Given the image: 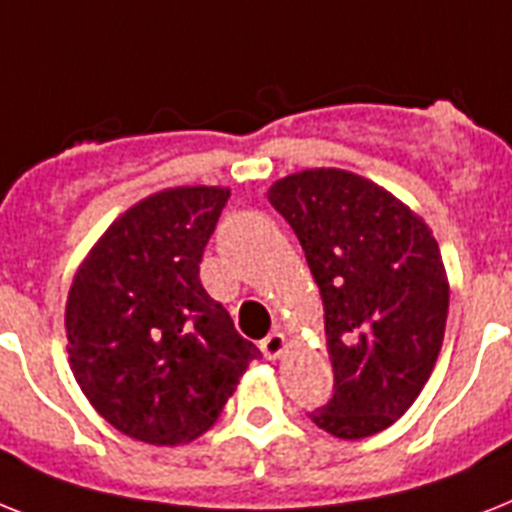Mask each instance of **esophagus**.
I'll return each mask as SVG.
<instances>
[{
  "label": "esophagus",
  "mask_w": 512,
  "mask_h": 512,
  "mask_svg": "<svg viewBox=\"0 0 512 512\" xmlns=\"http://www.w3.org/2000/svg\"><path fill=\"white\" fill-rule=\"evenodd\" d=\"M284 350H286V339L281 331H273V334H268L263 342H260V352L265 355V360H276Z\"/></svg>",
  "instance_id": "34e87169"
}]
</instances>
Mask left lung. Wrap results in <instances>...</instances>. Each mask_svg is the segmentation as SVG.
I'll list each match as a JSON object with an SVG mask.
<instances>
[{"label": "left lung", "mask_w": 512, "mask_h": 512, "mask_svg": "<svg viewBox=\"0 0 512 512\" xmlns=\"http://www.w3.org/2000/svg\"><path fill=\"white\" fill-rule=\"evenodd\" d=\"M321 289L334 394L310 421L339 439L392 426L442 350L450 286L429 226L381 186L336 168L270 186Z\"/></svg>", "instance_id": "1"}]
</instances>
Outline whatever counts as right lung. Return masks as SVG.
<instances>
[{
	"mask_svg": "<svg viewBox=\"0 0 512 512\" xmlns=\"http://www.w3.org/2000/svg\"><path fill=\"white\" fill-rule=\"evenodd\" d=\"M228 189L160 191L120 215L83 260L65 310L73 376L139 442L205 434L260 350L205 292L199 263Z\"/></svg>",
	"mask_w": 512,
	"mask_h": 512,
	"instance_id": "1",
	"label": "right lung"
}]
</instances>
